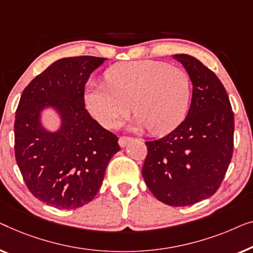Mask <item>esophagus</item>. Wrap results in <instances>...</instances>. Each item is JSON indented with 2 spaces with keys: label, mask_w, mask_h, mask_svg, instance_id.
<instances>
[{
  "label": "esophagus",
  "mask_w": 253,
  "mask_h": 253,
  "mask_svg": "<svg viewBox=\"0 0 253 253\" xmlns=\"http://www.w3.org/2000/svg\"><path fill=\"white\" fill-rule=\"evenodd\" d=\"M130 140H131L130 137H119V140H118L119 145H120V147H122V148H125L128 142H129Z\"/></svg>",
  "instance_id": "34e87169"
}]
</instances>
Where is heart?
<instances>
[{
	"instance_id": "b5f03b06",
	"label": "heart",
	"mask_w": 253,
	"mask_h": 253,
	"mask_svg": "<svg viewBox=\"0 0 253 253\" xmlns=\"http://www.w3.org/2000/svg\"><path fill=\"white\" fill-rule=\"evenodd\" d=\"M106 83H91L84 92L90 115L106 128H116L135 113L133 126L155 135L169 133L187 115L190 78L180 67L163 62L120 63L106 71Z\"/></svg>"
}]
</instances>
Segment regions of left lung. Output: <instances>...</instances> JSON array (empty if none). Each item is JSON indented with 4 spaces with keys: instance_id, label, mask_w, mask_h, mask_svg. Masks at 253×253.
<instances>
[{
    "instance_id": "8db88e82",
    "label": "left lung",
    "mask_w": 253,
    "mask_h": 253,
    "mask_svg": "<svg viewBox=\"0 0 253 253\" xmlns=\"http://www.w3.org/2000/svg\"><path fill=\"white\" fill-rule=\"evenodd\" d=\"M193 84L186 119L169 135L145 142L142 175L154 196L170 206L193 205L218 190L234 147V113L219 78L188 54L173 55Z\"/></svg>"
}]
</instances>
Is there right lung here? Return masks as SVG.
Segmentation results:
<instances>
[{
    "label": "right lung",
    "mask_w": 253,
    "mask_h": 253,
    "mask_svg": "<svg viewBox=\"0 0 253 253\" xmlns=\"http://www.w3.org/2000/svg\"><path fill=\"white\" fill-rule=\"evenodd\" d=\"M105 62L92 56L57 59L21 94L15 120V155L25 183L44 204L72 210L92 201L106 166L120 150L118 137L84 108V84ZM54 112L59 127L44 125Z\"/></svg>",
    "instance_id": "add662e5"
}]
</instances>
